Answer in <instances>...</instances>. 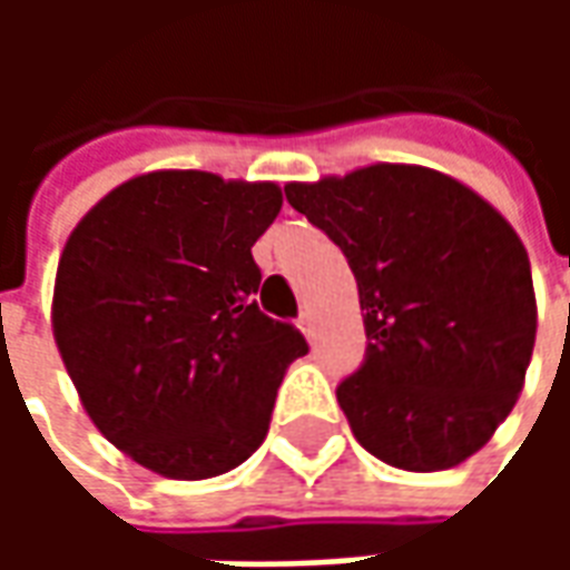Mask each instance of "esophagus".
Here are the masks:
<instances>
[{
    "instance_id": "esophagus-1",
    "label": "esophagus",
    "mask_w": 570,
    "mask_h": 570,
    "mask_svg": "<svg viewBox=\"0 0 570 570\" xmlns=\"http://www.w3.org/2000/svg\"><path fill=\"white\" fill-rule=\"evenodd\" d=\"M298 330L308 335V338H314V321H311V311H302V314H298Z\"/></svg>"
}]
</instances>
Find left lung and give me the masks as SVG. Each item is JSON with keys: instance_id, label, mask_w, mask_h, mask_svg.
Here are the masks:
<instances>
[{"instance_id": "8db88e82", "label": "left lung", "mask_w": 570, "mask_h": 570, "mask_svg": "<svg viewBox=\"0 0 570 570\" xmlns=\"http://www.w3.org/2000/svg\"><path fill=\"white\" fill-rule=\"evenodd\" d=\"M284 191L357 277L366 354L335 396L360 445L415 473L466 461L515 406L534 347L522 240L428 167L375 164Z\"/></svg>"}]
</instances>
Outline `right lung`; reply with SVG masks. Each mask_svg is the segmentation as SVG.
I'll use <instances>...</instances> for the list:
<instances>
[{
    "instance_id": "add662e5",
    "label": "right lung",
    "mask_w": 570,
    "mask_h": 570,
    "mask_svg": "<svg viewBox=\"0 0 570 570\" xmlns=\"http://www.w3.org/2000/svg\"><path fill=\"white\" fill-rule=\"evenodd\" d=\"M274 183L158 170L109 191L57 265L55 338L106 440L170 479L244 464L268 433L286 366L308 354L256 305L253 244Z\"/></svg>"
}]
</instances>
